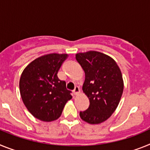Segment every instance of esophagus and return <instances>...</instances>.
Here are the masks:
<instances>
[{
	"label": "esophagus",
	"mask_w": 150,
	"mask_h": 150,
	"mask_svg": "<svg viewBox=\"0 0 150 150\" xmlns=\"http://www.w3.org/2000/svg\"><path fill=\"white\" fill-rule=\"evenodd\" d=\"M73 93L75 95H78L79 93H80V89H79V88L78 87V86H76V87L75 88V89H74L73 91Z\"/></svg>",
	"instance_id": "1"
}]
</instances>
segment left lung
I'll return each mask as SVG.
<instances>
[{
	"mask_svg": "<svg viewBox=\"0 0 150 150\" xmlns=\"http://www.w3.org/2000/svg\"><path fill=\"white\" fill-rule=\"evenodd\" d=\"M78 61L85 73L83 92L90 106L80 112L81 118L91 125L105 122L115 111L124 90L122 71L109 56L98 51L76 53Z\"/></svg>",
	"mask_w": 150,
	"mask_h": 150,
	"instance_id": "1",
	"label": "left lung"
}]
</instances>
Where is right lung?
<instances>
[{
    "mask_svg": "<svg viewBox=\"0 0 150 150\" xmlns=\"http://www.w3.org/2000/svg\"><path fill=\"white\" fill-rule=\"evenodd\" d=\"M67 57L66 53L45 54L30 62L21 75L22 100L28 112L39 120H57L72 97L71 91L66 89V82L57 76Z\"/></svg>",
    "mask_w": 150,
    "mask_h": 150,
    "instance_id": "obj_1",
    "label": "right lung"
}]
</instances>
